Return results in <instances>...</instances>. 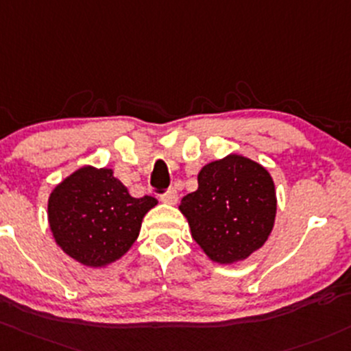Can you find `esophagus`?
I'll use <instances>...</instances> for the list:
<instances>
[{
	"label": "esophagus",
	"instance_id": "obj_1",
	"mask_svg": "<svg viewBox=\"0 0 351 351\" xmlns=\"http://www.w3.org/2000/svg\"><path fill=\"white\" fill-rule=\"evenodd\" d=\"M161 202L166 205H175L176 202H178V191H176L175 188H171V190L166 191L165 195H161Z\"/></svg>",
	"mask_w": 351,
	"mask_h": 351
}]
</instances>
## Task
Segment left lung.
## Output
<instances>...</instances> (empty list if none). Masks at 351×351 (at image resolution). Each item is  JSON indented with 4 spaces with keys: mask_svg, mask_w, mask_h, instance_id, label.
Masks as SVG:
<instances>
[{
    "mask_svg": "<svg viewBox=\"0 0 351 351\" xmlns=\"http://www.w3.org/2000/svg\"><path fill=\"white\" fill-rule=\"evenodd\" d=\"M191 237L210 261H245L267 242L278 197L271 173L250 158L230 153L198 173V188L180 202Z\"/></svg>",
    "mask_w": 351,
    "mask_h": 351,
    "instance_id": "obj_1",
    "label": "left lung"
}]
</instances>
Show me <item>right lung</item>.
Returning a JSON list of instances; mask_svg holds the SVG:
<instances>
[{
	"label": "right lung",
	"instance_id": "right-lung-1",
	"mask_svg": "<svg viewBox=\"0 0 351 351\" xmlns=\"http://www.w3.org/2000/svg\"><path fill=\"white\" fill-rule=\"evenodd\" d=\"M158 200L134 198L110 168L86 165L55 185L49 223L57 245L87 267H106L132 247Z\"/></svg>",
	"mask_w": 351,
	"mask_h": 351
}]
</instances>
